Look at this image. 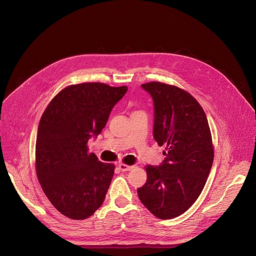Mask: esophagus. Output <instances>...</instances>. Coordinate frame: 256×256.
<instances>
[{
	"instance_id": "34e87169",
	"label": "esophagus",
	"mask_w": 256,
	"mask_h": 256,
	"mask_svg": "<svg viewBox=\"0 0 256 256\" xmlns=\"http://www.w3.org/2000/svg\"><path fill=\"white\" fill-rule=\"evenodd\" d=\"M118 168L122 171V172H126V171H130L132 170V166H128V165H126V164H119L118 165Z\"/></svg>"
}]
</instances>
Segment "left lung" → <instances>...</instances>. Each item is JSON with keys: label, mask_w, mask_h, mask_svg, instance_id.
<instances>
[{"label": "left lung", "mask_w": 256, "mask_h": 256, "mask_svg": "<svg viewBox=\"0 0 256 256\" xmlns=\"http://www.w3.org/2000/svg\"><path fill=\"white\" fill-rule=\"evenodd\" d=\"M141 87L152 98L154 138L166 146V158L158 166H146L147 180L138 196L156 217L172 219L195 202L206 182L214 160L210 130L190 93L160 82Z\"/></svg>", "instance_id": "obj_1"}]
</instances>
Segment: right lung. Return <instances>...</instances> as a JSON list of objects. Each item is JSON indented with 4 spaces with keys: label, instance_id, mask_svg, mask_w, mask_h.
Segmentation results:
<instances>
[{
    "label": "right lung",
    "instance_id": "1",
    "mask_svg": "<svg viewBox=\"0 0 256 256\" xmlns=\"http://www.w3.org/2000/svg\"><path fill=\"white\" fill-rule=\"evenodd\" d=\"M126 86L83 83L64 88L40 119L35 150L38 180L50 204L67 218L83 220L104 202L113 164L89 154L87 143L106 126Z\"/></svg>",
    "mask_w": 256,
    "mask_h": 256
}]
</instances>
